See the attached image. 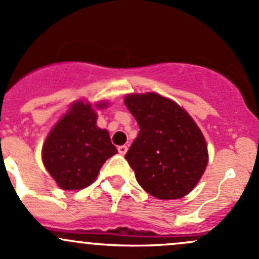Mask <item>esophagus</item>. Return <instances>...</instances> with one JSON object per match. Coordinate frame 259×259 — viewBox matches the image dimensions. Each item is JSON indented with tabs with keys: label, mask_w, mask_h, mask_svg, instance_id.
I'll return each mask as SVG.
<instances>
[{
	"label": "esophagus",
	"mask_w": 259,
	"mask_h": 259,
	"mask_svg": "<svg viewBox=\"0 0 259 259\" xmlns=\"http://www.w3.org/2000/svg\"><path fill=\"white\" fill-rule=\"evenodd\" d=\"M118 153L119 154H126L127 153V151H128V147H127V146H118Z\"/></svg>",
	"instance_id": "obj_1"
}]
</instances>
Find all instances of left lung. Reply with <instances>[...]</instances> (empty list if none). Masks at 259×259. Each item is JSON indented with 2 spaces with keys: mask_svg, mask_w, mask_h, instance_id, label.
Returning <instances> with one entry per match:
<instances>
[{
  "mask_svg": "<svg viewBox=\"0 0 259 259\" xmlns=\"http://www.w3.org/2000/svg\"><path fill=\"white\" fill-rule=\"evenodd\" d=\"M127 108L140 126L124 158L140 186L158 199H178L201 180L207 143L192 117L157 93L128 95Z\"/></svg>",
  "mask_w": 259,
  "mask_h": 259,
  "instance_id": "obj_1",
  "label": "left lung"
}]
</instances>
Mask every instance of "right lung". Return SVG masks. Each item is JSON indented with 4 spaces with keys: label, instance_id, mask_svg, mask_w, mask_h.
<instances>
[{
    "label": "right lung",
    "instance_id": "obj_1",
    "mask_svg": "<svg viewBox=\"0 0 259 259\" xmlns=\"http://www.w3.org/2000/svg\"><path fill=\"white\" fill-rule=\"evenodd\" d=\"M97 108L106 103H97ZM97 113L90 103H73L55 124L45 141L42 161L62 189L74 191L90 186L101 167L117 153L106 130L96 126Z\"/></svg>",
    "mask_w": 259,
    "mask_h": 259
}]
</instances>
